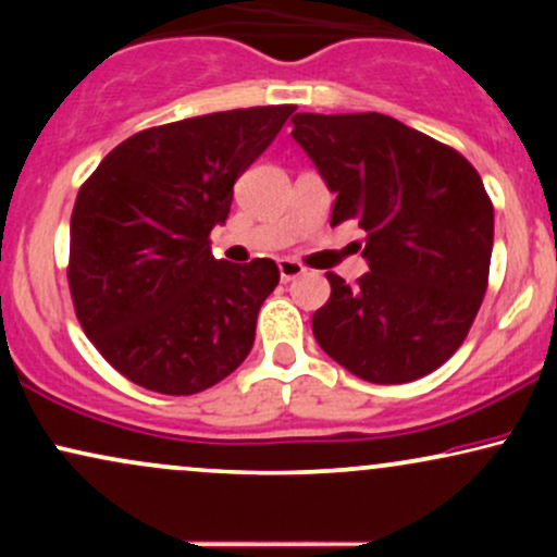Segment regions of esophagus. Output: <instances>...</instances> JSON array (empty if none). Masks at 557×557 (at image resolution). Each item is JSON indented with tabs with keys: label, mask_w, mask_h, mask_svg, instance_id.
<instances>
[{
	"label": "esophagus",
	"mask_w": 557,
	"mask_h": 557,
	"mask_svg": "<svg viewBox=\"0 0 557 557\" xmlns=\"http://www.w3.org/2000/svg\"><path fill=\"white\" fill-rule=\"evenodd\" d=\"M277 267H280V277H283L285 283H290V280H296L306 272V267L298 264V261H293V259H280Z\"/></svg>",
	"instance_id": "esophagus-1"
}]
</instances>
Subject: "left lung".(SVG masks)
<instances>
[{
	"instance_id": "obj_1",
	"label": "left lung",
	"mask_w": 557,
	"mask_h": 557,
	"mask_svg": "<svg viewBox=\"0 0 557 557\" xmlns=\"http://www.w3.org/2000/svg\"><path fill=\"white\" fill-rule=\"evenodd\" d=\"M293 138L335 194L332 225L367 233L356 287L327 274L311 319L324 354L374 385L434 372L469 335L490 277L495 214L450 146L380 112L293 117Z\"/></svg>"
}]
</instances>
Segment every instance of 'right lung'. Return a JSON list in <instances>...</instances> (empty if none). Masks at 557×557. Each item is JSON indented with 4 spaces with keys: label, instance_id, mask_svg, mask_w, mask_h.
<instances>
[{
    "label": "right lung",
    "instance_id": "obj_1",
    "mask_svg": "<svg viewBox=\"0 0 557 557\" xmlns=\"http://www.w3.org/2000/svg\"><path fill=\"white\" fill-rule=\"evenodd\" d=\"M293 112L248 107L149 127L81 185L70 296L88 341L136 385L201 393L251 350L280 270L272 259H214L209 233L227 220L235 181Z\"/></svg>",
    "mask_w": 557,
    "mask_h": 557
}]
</instances>
